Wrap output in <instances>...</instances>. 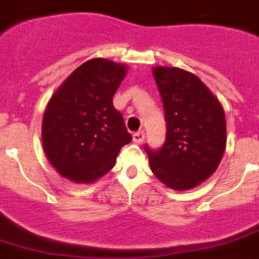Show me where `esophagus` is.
<instances>
[{
    "instance_id": "obj_1",
    "label": "esophagus",
    "mask_w": 259,
    "mask_h": 259,
    "mask_svg": "<svg viewBox=\"0 0 259 259\" xmlns=\"http://www.w3.org/2000/svg\"><path fill=\"white\" fill-rule=\"evenodd\" d=\"M132 138H134L135 143H141V141H144V139H145V132L144 131L135 132Z\"/></svg>"
}]
</instances>
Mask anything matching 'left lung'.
I'll return each mask as SVG.
<instances>
[{"label": "left lung", "mask_w": 259, "mask_h": 259, "mask_svg": "<svg viewBox=\"0 0 259 259\" xmlns=\"http://www.w3.org/2000/svg\"><path fill=\"white\" fill-rule=\"evenodd\" d=\"M166 120L162 147L145 145L154 176L167 187L189 190L216 170L227 144L222 105L193 73L178 68L153 69Z\"/></svg>", "instance_id": "left-lung-1"}]
</instances>
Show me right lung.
Returning <instances> with one entry per match:
<instances>
[{"label":"right lung","instance_id":"1","mask_svg":"<svg viewBox=\"0 0 259 259\" xmlns=\"http://www.w3.org/2000/svg\"><path fill=\"white\" fill-rule=\"evenodd\" d=\"M125 66L93 59L65 79L48 103L43 119L44 152L63 177L90 183L115 165L123 145L131 143L123 115L112 99Z\"/></svg>","mask_w":259,"mask_h":259}]
</instances>
